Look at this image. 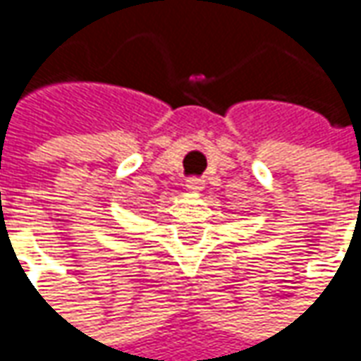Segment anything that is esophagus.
I'll return each mask as SVG.
<instances>
[{"label": "esophagus", "instance_id": "esophagus-1", "mask_svg": "<svg viewBox=\"0 0 361 361\" xmlns=\"http://www.w3.org/2000/svg\"><path fill=\"white\" fill-rule=\"evenodd\" d=\"M204 185H205V181L200 180V178H190L188 183H185V188H188L190 192H202V190H204Z\"/></svg>", "mask_w": 361, "mask_h": 361}]
</instances>
